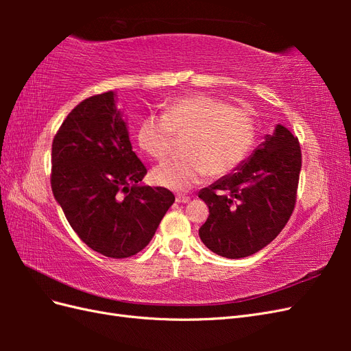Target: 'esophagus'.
<instances>
[{
  "label": "esophagus",
  "instance_id": "esophagus-1",
  "mask_svg": "<svg viewBox=\"0 0 351 351\" xmlns=\"http://www.w3.org/2000/svg\"><path fill=\"white\" fill-rule=\"evenodd\" d=\"M189 200H190V196H186V195H177L176 196L177 204H187Z\"/></svg>",
  "mask_w": 351,
  "mask_h": 351
}]
</instances>
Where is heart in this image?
Listing matches in <instances>:
<instances>
[{"label": "heart", "instance_id": "heart-1", "mask_svg": "<svg viewBox=\"0 0 351 351\" xmlns=\"http://www.w3.org/2000/svg\"><path fill=\"white\" fill-rule=\"evenodd\" d=\"M258 120L250 108L232 107L227 99L197 93L167 104L164 114H149L137 125L141 149L154 159L165 158L176 136L186 137L183 154L159 164L152 180L174 192H187L210 177L239 169L256 143Z\"/></svg>", "mask_w": 351, "mask_h": 351}]
</instances>
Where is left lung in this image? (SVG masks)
I'll return each mask as SVG.
<instances>
[{"label": "left lung", "mask_w": 351, "mask_h": 351, "mask_svg": "<svg viewBox=\"0 0 351 351\" xmlns=\"http://www.w3.org/2000/svg\"><path fill=\"white\" fill-rule=\"evenodd\" d=\"M302 169L300 142L284 125L268 134L239 171L202 189L209 217L200 240L228 259L246 258L277 237L297 200Z\"/></svg>", "instance_id": "left-lung-1"}]
</instances>
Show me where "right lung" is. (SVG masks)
I'll list each match as a JSON object with an SVG mask.
<instances>
[{"instance_id": "right-lung-1", "label": "right lung", "mask_w": 351, "mask_h": 351, "mask_svg": "<svg viewBox=\"0 0 351 351\" xmlns=\"http://www.w3.org/2000/svg\"><path fill=\"white\" fill-rule=\"evenodd\" d=\"M51 162L52 193L69 224L112 259L145 249L176 200L165 187L139 184L147 169L132 149L112 90L70 111L52 141Z\"/></svg>"}]
</instances>
